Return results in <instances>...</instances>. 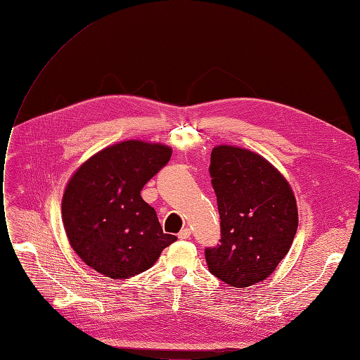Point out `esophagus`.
<instances>
[{"mask_svg": "<svg viewBox=\"0 0 360 360\" xmlns=\"http://www.w3.org/2000/svg\"><path fill=\"white\" fill-rule=\"evenodd\" d=\"M190 236H191V230L188 227L187 229H182L179 231V234H178V237L181 238V240H184V238H190Z\"/></svg>", "mask_w": 360, "mask_h": 360, "instance_id": "esophagus-1", "label": "esophagus"}]
</instances>
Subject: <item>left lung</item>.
<instances>
[{"instance_id": "left-lung-1", "label": "left lung", "mask_w": 360, "mask_h": 360, "mask_svg": "<svg viewBox=\"0 0 360 360\" xmlns=\"http://www.w3.org/2000/svg\"><path fill=\"white\" fill-rule=\"evenodd\" d=\"M221 238L205 249L209 271L236 288L267 278L294 242L297 200L288 181L261 155L221 145L210 154Z\"/></svg>"}]
</instances>
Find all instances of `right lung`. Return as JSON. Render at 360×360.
Wrapping results in <instances>:
<instances>
[{
  "label": "right lung",
  "instance_id": "right-lung-1",
  "mask_svg": "<svg viewBox=\"0 0 360 360\" xmlns=\"http://www.w3.org/2000/svg\"><path fill=\"white\" fill-rule=\"evenodd\" d=\"M166 145L126 141L79 167L65 190L62 221L77 255L112 278L136 276L158 259L176 236L165 234L141 191L170 160Z\"/></svg>",
  "mask_w": 360,
  "mask_h": 360
}]
</instances>
